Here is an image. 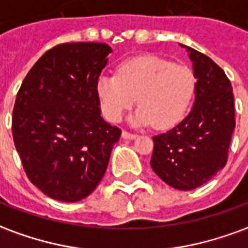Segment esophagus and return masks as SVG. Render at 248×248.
Listing matches in <instances>:
<instances>
[{"instance_id":"obj_1","label":"esophagus","mask_w":248,"mask_h":248,"mask_svg":"<svg viewBox=\"0 0 248 248\" xmlns=\"http://www.w3.org/2000/svg\"><path fill=\"white\" fill-rule=\"evenodd\" d=\"M122 138H124V140H134V138H137V134L124 130V131H122Z\"/></svg>"}]
</instances>
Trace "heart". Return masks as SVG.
I'll list each match as a JSON object with an SVG mask.
<instances>
[{
  "instance_id": "obj_1",
  "label": "heart",
  "mask_w": 248,
  "mask_h": 248,
  "mask_svg": "<svg viewBox=\"0 0 248 248\" xmlns=\"http://www.w3.org/2000/svg\"><path fill=\"white\" fill-rule=\"evenodd\" d=\"M195 87L197 78L190 67L161 57L140 56L121 62L117 76L99 77L97 94L108 121L119 122L137 97L140 108L133 122L163 130L183 118Z\"/></svg>"
}]
</instances>
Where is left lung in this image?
Segmentation results:
<instances>
[{"label":"left lung","mask_w":248,"mask_h":248,"mask_svg":"<svg viewBox=\"0 0 248 248\" xmlns=\"http://www.w3.org/2000/svg\"><path fill=\"white\" fill-rule=\"evenodd\" d=\"M187 50L197 78L195 102L181 124L153 137L150 161L156 175L178 190L202 186L226 166L235 129L230 79L210 57Z\"/></svg>","instance_id":"1"}]
</instances>
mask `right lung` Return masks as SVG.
<instances>
[{
    "mask_svg": "<svg viewBox=\"0 0 248 248\" xmlns=\"http://www.w3.org/2000/svg\"><path fill=\"white\" fill-rule=\"evenodd\" d=\"M110 51L101 42L60 44L35 62L17 93L14 145L30 182L57 201L92 194L121 137L101 117L97 94Z\"/></svg>",
    "mask_w": 248,
    "mask_h": 248,
    "instance_id": "right-lung-1",
    "label": "right lung"
}]
</instances>
